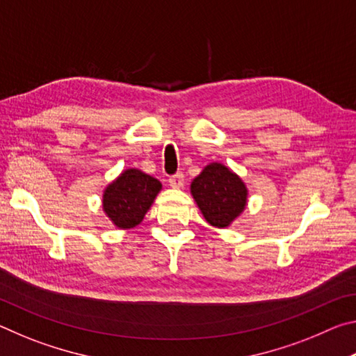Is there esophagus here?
Masks as SVG:
<instances>
[{
	"instance_id": "esophagus-1",
	"label": "esophagus",
	"mask_w": 356,
	"mask_h": 356,
	"mask_svg": "<svg viewBox=\"0 0 356 356\" xmlns=\"http://www.w3.org/2000/svg\"><path fill=\"white\" fill-rule=\"evenodd\" d=\"M168 182L172 186V188H180V186H184V174L182 172H177L168 179Z\"/></svg>"
}]
</instances>
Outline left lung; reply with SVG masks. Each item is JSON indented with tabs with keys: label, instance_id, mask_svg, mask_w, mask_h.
<instances>
[{
	"label": "left lung",
	"instance_id": "left-lung-1",
	"mask_svg": "<svg viewBox=\"0 0 356 356\" xmlns=\"http://www.w3.org/2000/svg\"><path fill=\"white\" fill-rule=\"evenodd\" d=\"M191 195L207 222L227 227L246 206V190L237 174L221 163H210L193 179Z\"/></svg>",
	"mask_w": 356,
	"mask_h": 356
}]
</instances>
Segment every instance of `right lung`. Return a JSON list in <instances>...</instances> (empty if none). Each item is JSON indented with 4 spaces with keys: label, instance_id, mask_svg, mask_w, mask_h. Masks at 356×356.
Returning a JSON list of instances; mask_svg holds the SVG:
<instances>
[{
    "label": "right lung",
    "instance_id": "add662e5",
    "mask_svg": "<svg viewBox=\"0 0 356 356\" xmlns=\"http://www.w3.org/2000/svg\"><path fill=\"white\" fill-rule=\"evenodd\" d=\"M160 190L161 184L155 177L127 170L105 188L104 210L119 229H131L143 221Z\"/></svg>",
    "mask_w": 356,
    "mask_h": 356
}]
</instances>
